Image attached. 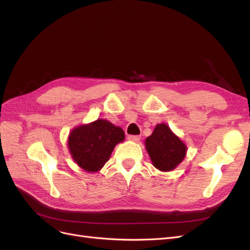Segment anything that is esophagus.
<instances>
[{"mask_svg": "<svg viewBox=\"0 0 250 250\" xmlns=\"http://www.w3.org/2000/svg\"><path fill=\"white\" fill-rule=\"evenodd\" d=\"M140 135H128V140L132 142H138L140 141Z\"/></svg>", "mask_w": 250, "mask_h": 250, "instance_id": "obj_1", "label": "esophagus"}]
</instances>
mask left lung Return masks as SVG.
<instances>
[{
    "mask_svg": "<svg viewBox=\"0 0 250 250\" xmlns=\"http://www.w3.org/2000/svg\"><path fill=\"white\" fill-rule=\"evenodd\" d=\"M145 143L153 166L161 171L173 170L186 156V145L166 124L156 125Z\"/></svg>",
    "mask_w": 250,
    "mask_h": 250,
    "instance_id": "1",
    "label": "left lung"
}]
</instances>
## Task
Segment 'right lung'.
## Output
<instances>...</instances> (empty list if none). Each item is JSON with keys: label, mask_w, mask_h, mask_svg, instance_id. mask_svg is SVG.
<instances>
[{"label": "right lung", "mask_w": 250, "mask_h": 250, "mask_svg": "<svg viewBox=\"0 0 250 250\" xmlns=\"http://www.w3.org/2000/svg\"><path fill=\"white\" fill-rule=\"evenodd\" d=\"M125 133L106 120H97L88 125L75 128L69 141L70 153L79 167L87 172L99 171L105 165Z\"/></svg>", "instance_id": "obj_1"}]
</instances>
